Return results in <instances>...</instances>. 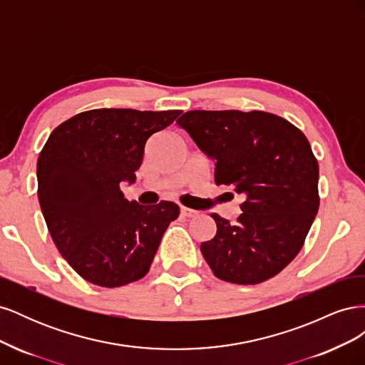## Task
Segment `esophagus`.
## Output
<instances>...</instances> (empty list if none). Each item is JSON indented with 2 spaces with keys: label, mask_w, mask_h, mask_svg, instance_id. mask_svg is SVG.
<instances>
[{
  "label": "esophagus",
  "mask_w": 365,
  "mask_h": 365,
  "mask_svg": "<svg viewBox=\"0 0 365 365\" xmlns=\"http://www.w3.org/2000/svg\"><path fill=\"white\" fill-rule=\"evenodd\" d=\"M180 212H181V215L185 216V217H193V216L197 215L196 210L189 208V207H182V205H181V208H180Z\"/></svg>",
  "instance_id": "obj_1"
}]
</instances>
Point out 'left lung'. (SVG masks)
<instances>
[{"label": "left lung", "mask_w": 365, "mask_h": 365, "mask_svg": "<svg viewBox=\"0 0 365 365\" xmlns=\"http://www.w3.org/2000/svg\"><path fill=\"white\" fill-rule=\"evenodd\" d=\"M176 125L215 161V184L244 196L237 222L216 213V236L201 252L217 279L257 284L302 250L318 212V163L284 118L263 111H189Z\"/></svg>", "instance_id": "1"}]
</instances>
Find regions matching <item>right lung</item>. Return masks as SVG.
<instances>
[{
    "label": "right lung",
    "mask_w": 365,
    "mask_h": 365,
    "mask_svg": "<svg viewBox=\"0 0 365 365\" xmlns=\"http://www.w3.org/2000/svg\"><path fill=\"white\" fill-rule=\"evenodd\" d=\"M180 114L93 109L63 121L39 153L43 219L62 257L86 282L118 288L149 271L180 208L129 202L120 184L135 182L146 141Z\"/></svg>",
    "instance_id": "right-lung-1"
}]
</instances>
